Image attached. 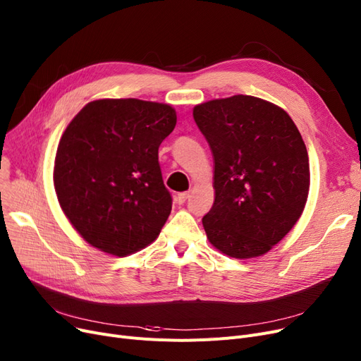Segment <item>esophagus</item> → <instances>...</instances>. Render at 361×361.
I'll return each mask as SVG.
<instances>
[{"label": "esophagus", "mask_w": 361, "mask_h": 361, "mask_svg": "<svg viewBox=\"0 0 361 361\" xmlns=\"http://www.w3.org/2000/svg\"><path fill=\"white\" fill-rule=\"evenodd\" d=\"M188 197H190V192H180V194L176 195V202L183 204L188 200Z\"/></svg>", "instance_id": "34e87169"}]
</instances>
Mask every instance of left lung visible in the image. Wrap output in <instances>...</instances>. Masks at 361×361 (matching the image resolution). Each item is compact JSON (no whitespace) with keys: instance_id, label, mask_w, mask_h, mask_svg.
<instances>
[{"instance_id":"1","label":"left lung","mask_w":361,"mask_h":361,"mask_svg":"<svg viewBox=\"0 0 361 361\" xmlns=\"http://www.w3.org/2000/svg\"><path fill=\"white\" fill-rule=\"evenodd\" d=\"M214 161L209 241L235 259L267 252L300 219L310 186L308 154L286 111L251 95L195 106Z\"/></svg>"}]
</instances>
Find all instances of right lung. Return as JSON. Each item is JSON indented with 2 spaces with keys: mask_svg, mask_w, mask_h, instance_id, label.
Wrapping results in <instances>:
<instances>
[{
  "mask_svg": "<svg viewBox=\"0 0 361 361\" xmlns=\"http://www.w3.org/2000/svg\"><path fill=\"white\" fill-rule=\"evenodd\" d=\"M175 126L170 106L135 98L92 101L68 123L54 186L85 241L122 257L159 236L171 210L159 147Z\"/></svg>",
  "mask_w": 361,
  "mask_h": 361,
  "instance_id": "right-lung-1",
  "label": "right lung"
}]
</instances>
